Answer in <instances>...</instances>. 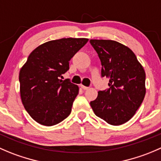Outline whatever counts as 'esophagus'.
Wrapping results in <instances>:
<instances>
[{
	"mask_svg": "<svg viewBox=\"0 0 161 161\" xmlns=\"http://www.w3.org/2000/svg\"><path fill=\"white\" fill-rule=\"evenodd\" d=\"M80 86H81V88H82V90H88V89H89V87H87V86H83V85H80Z\"/></svg>",
	"mask_w": 161,
	"mask_h": 161,
	"instance_id": "34e87169",
	"label": "esophagus"
}]
</instances>
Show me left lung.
I'll list each match as a JSON object with an SVG mask.
<instances>
[{"label": "left lung", "instance_id": "8db88e82", "mask_svg": "<svg viewBox=\"0 0 161 161\" xmlns=\"http://www.w3.org/2000/svg\"><path fill=\"white\" fill-rule=\"evenodd\" d=\"M90 44L101 62V77L109 79V88L98 92L90 101L95 115L111 125L130 120L146 95V73L135 54L112 40L92 39Z\"/></svg>", "mask_w": 161, "mask_h": 161}]
</instances>
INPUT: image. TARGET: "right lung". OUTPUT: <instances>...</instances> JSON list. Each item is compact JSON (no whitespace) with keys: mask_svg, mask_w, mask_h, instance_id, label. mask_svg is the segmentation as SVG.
Listing matches in <instances>:
<instances>
[{"mask_svg":"<svg viewBox=\"0 0 161 161\" xmlns=\"http://www.w3.org/2000/svg\"><path fill=\"white\" fill-rule=\"evenodd\" d=\"M88 42L87 38H61L36 48L19 71L23 104L36 122L53 126L71 112L79 86L70 79L61 80L69 61Z\"/></svg>","mask_w":161,"mask_h":161,"instance_id":"1","label":"right lung"}]
</instances>
